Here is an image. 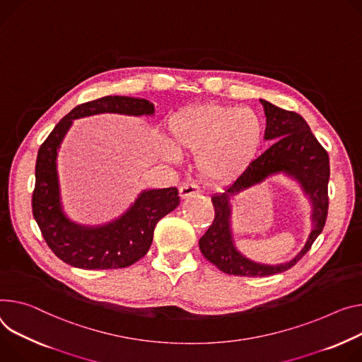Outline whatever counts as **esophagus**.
Returning a JSON list of instances; mask_svg holds the SVG:
<instances>
[{
  "instance_id": "esophagus-1",
  "label": "esophagus",
  "mask_w": 362,
  "mask_h": 362,
  "mask_svg": "<svg viewBox=\"0 0 362 362\" xmlns=\"http://www.w3.org/2000/svg\"><path fill=\"white\" fill-rule=\"evenodd\" d=\"M199 193V189L196 185L193 183H183L180 187H179V196L182 199H186L189 198V196H194Z\"/></svg>"
}]
</instances>
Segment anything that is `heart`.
<instances>
[{
  "mask_svg": "<svg viewBox=\"0 0 362 362\" xmlns=\"http://www.w3.org/2000/svg\"><path fill=\"white\" fill-rule=\"evenodd\" d=\"M168 154L196 153V168L208 179L240 176L259 153L264 128L257 112L218 103L193 104L168 124Z\"/></svg>",
  "mask_w": 362,
  "mask_h": 362,
  "instance_id": "b5f03b06",
  "label": "heart"
}]
</instances>
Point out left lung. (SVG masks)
Masks as SVG:
<instances>
[{
	"instance_id": "1",
	"label": "left lung",
	"mask_w": 362,
	"mask_h": 362,
	"mask_svg": "<svg viewBox=\"0 0 362 362\" xmlns=\"http://www.w3.org/2000/svg\"><path fill=\"white\" fill-rule=\"evenodd\" d=\"M267 125L264 139L273 144L258 156L243 175L225 189L223 193L212 196L215 218L208 231L199 240V248L204 257L221 272L244 277H264L283 273L291 269L312 247L326 222L329 196V156L316 140L308 122L298 112L279 108L264 100ZM283 171L298 180L310 194L314 204L313 218L315 226L304 250L291 262L277 267L258 265L241 256L233 247L228 218L231 195L259 182L273 173Z\"/></svg>"
}]
</instances>
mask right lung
I'll return each mask as SVG.
<instances>
[{
	"label": "right lung",
	"mask_w": 362,
	"mask_h": 362,
	"mask_svg": "<svg viewBox=\"0 0 362 362\" xmlns=\"http://www.w3.org/2000/svg\"><path fill=\"white\" fill-rule=\"evenodd\" d=\"M103 112L150 115L154 105L139 98L104 96L75 107L57 122L39 148L31 196L33 216L49 248L66 264L83 270H114L134 264L147 254L157 222L180 202L176 187L153 189L143 192L119 219L103 226H81L64 216L56 172L57 148L72 119Z\"/></svg>",
	"instance_id": "right-lung-1"
}]
</instances>
